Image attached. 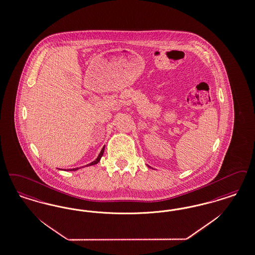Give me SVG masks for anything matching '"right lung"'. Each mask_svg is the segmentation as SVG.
<instances>
[{
	"label": "right lung",
	"instance_id": "right-lung-1",
	"mask_svg": "<svg viewBox=\"0 0 255 255\" xmlns=\"http://www.w3.org/2000/svg\"><path fill=\"white\" fill-rule=\"evenodd\" d=\"M104 153V147L102 148V151H101V153L99 154V156L97 157V159L95 160V161H93L90 164H87L86 166H91V165H95V164L99 163L100 162V160H101V158H102V154ZM77 170H79V168H75V169H70V171H77Z\"/></svg>",
	"mask_w": 255,
	"mask_h": 255
}]
</instances>
